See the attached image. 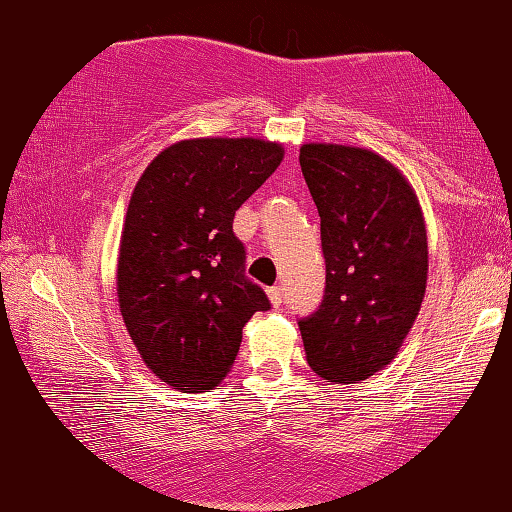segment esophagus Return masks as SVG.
Returning <instances> with one entry per match:
<instances>
[{
    "instance_id": "1",
    "label": "esophagus",
    "mask_w": 512,
    "mask_h": 512,
    "mask_svg": "<svg viewBox=\"0 0 512 512\" xmlns=\"http://www.w3.org/2000/svg\"><path fill=\"white\" fill-rule=\"evenodd\" d=\"M269 300L273 307H280L282 300H285V294H282V287H271L269 289Z\"/></svg>"
}]
</instances>
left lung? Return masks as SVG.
Here are the masks:
<instances>
[{"instance_id": "left-lung-1", "label": "left lung", "mask_w": 512, "mask_h": 512, "mask_svg": "<svg viewBox=\"0 0 512 512\" xmlns=\"http://www.w3.org/2000/svg\"><path fill=\"white\" fill-rule=\"evenodd\" d=\"M321 216L326 294L298 319L307 364L328 383H358L392 362L426 294L419 200L380 154L335 143L300 148Z\"/></svg>"}]
</instances>
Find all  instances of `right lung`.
Returning <instances> with one entry per match:
<instances>
[{
	"label": "right lung",
	"instance_id": "obj_1",
	"mask_svg": "<svg viewBox=\"0 0 512 512\" xmlns=\"http://www.w3.org/2000/svg\"><path fill=\"white\" fill-rule=\"evenodd\" d=\"M264 139H191L152 159L129 200L118 255V303L148 369L182 392L227 376L241 330L271 310L248 280L234 212L280 166Z\"/></svg>",
	"mask_w": 512,
	"mask_h": 512
}]
</instances>
